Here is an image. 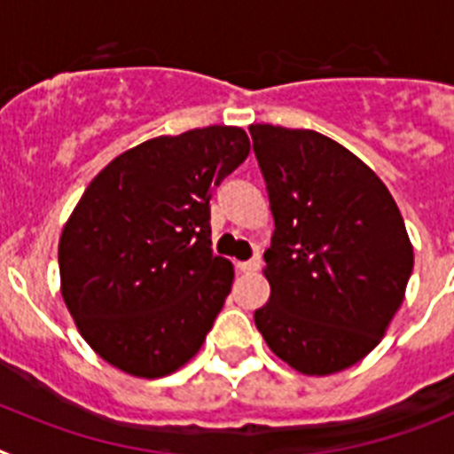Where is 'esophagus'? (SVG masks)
<instances>
[{
  "label": "esophagus",
  "mask_w": 454,
  "mask_h": 454,
  "mask_svg": "<svg viewBox=\"0 0 454 454\" xmlns=\"http://www.w3.org/2000/svg\"><path fill=\"white\" fill-rule=\"evenodd\" d=\"M260 265H262V260H260V255L255 254L254 258L247 260V262H238V270L239 271H258Z\"/></svg>",
  "instance_id": "1"
}]
</instances>
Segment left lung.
<instances>
[{
	"instance_id": "1",
	"label": "left lung",
	"mask_w": 454,
	"mask_h": 454,
	"mask_svg": "<svg viewBox=\"0 0 454 454\" xmlns=\"http://www.w3.org/2000/svg\"><path fill=\"white\" fill-rule=\"evenodd\" d=\"M274 215L270 301L254 313L301 374L340 372L381 340L413 270L404 219L356 155L313 129L251 125Z\"/></svg>"
}]
</instances>
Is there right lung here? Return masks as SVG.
Instances as JSON below:
<instances>
[{
	"label": "right lung",
	"mask_w": 454,
	"mask_h": 454,
	"mask_svg": "<svg viewBox=\"0 0 454 454\" xmlns=\"http://www.w3.org/2000/svg\"><path fill=\"white\" fill-rule=\"evenodd\" d=\"M249 151L228 125L157 137L86 187L59 239L61 294L114 368L155 380L200 349L235 276L212 254V189Z\"/></svg>",
	"instance_id": "1"
}]
</instances>
